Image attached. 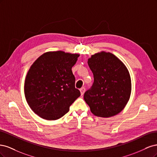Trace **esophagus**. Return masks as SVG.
Instances as JSON below:
<instances>
[{
    "label": "esophagus",
    "instance_id": "34e87169",
    "mask_svg": "<svg viewBox=\"0 0 157 157\" xmlns=\"http://www.w3.org/2000/svg\"><path fill=\"white\" fill-rule=\"evenodd\" d=\"M85 91H86V89H85L84 87L80 89V94H81V96H83V94H84Z\"/></svg>",
    "mask_w": 157,
    "mask_h": 157
}]
</instances>
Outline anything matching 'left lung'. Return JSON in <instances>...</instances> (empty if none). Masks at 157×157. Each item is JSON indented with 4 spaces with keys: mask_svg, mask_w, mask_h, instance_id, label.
I'll use <instances>...</instances> for the list:
<instances>
[{
    "mask_svg": "<svg viewBox=\"0 0 157 157\" xmlns=\"http://www.w3.org/2000/svg\"><path fill=\"white\" fill-rule=\"evenodd\" d=\"M88 63L94 81L92 88L84 93V101L97 117L108 118L117 115L130 98L129 71L116 56L104 51L92 55Z\"/></svg>",
    "mask_w": 157,
    "mask_h": 157,
    "instance_id": "8db88e82",
    "label": "left lung"
}]
</instances>
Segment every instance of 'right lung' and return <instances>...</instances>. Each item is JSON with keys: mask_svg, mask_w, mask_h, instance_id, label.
<instances>
[{"mask_svg": "<svg viewBox=\"0 0 157 157\" xmlns=\"http://www.w3.org/2000/svg\"><path fill=\"white\" fill-rule=\"evenodd\" d=\"M79 56L63 51L47 52L31 66L25 80V96L31 110L40 118L59 119L80 96L71 70Z\"/></svg>", "mask_w": 157, "mask_h": 157, "instance_id": "right-lung-1", "label": "right lung"}]
</instances>
